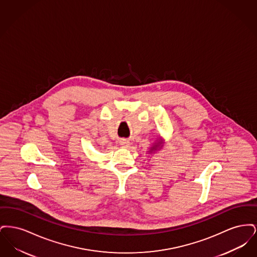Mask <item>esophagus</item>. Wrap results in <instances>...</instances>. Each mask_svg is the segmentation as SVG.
Instances as JSON below:
<instances>
[{
	"label": "esophagus",
	"instance_id": "1",
	"mask_svg": "<svg viewBox=\"0 0 257 257\" xmlns=\"http://www.w3.org/2000/svg\"><path fill=\"white\" fill-rule=\"evenodd\" d=\"M119 145L122 147H129V146H130V142H129L128 140L122 139V140L119 141Z\"/></svg>",
	"mask_w": 257,
	"mask_h": 257
}]
</instances>
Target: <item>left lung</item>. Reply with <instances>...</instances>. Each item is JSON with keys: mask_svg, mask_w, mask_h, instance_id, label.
I'll list each match as a JSON object with an SVG mask.
<instances>
[{"mask_svg": "<svg viewBox=\"0 0 257 257\" xmlns=\"http://www.w3.org/2000/svg\"><path fill=\"white\" fill-rule=\"evenodd\" d=\"M165 146V141L162 140L161 138L157 139L156 142L152 145V147H150V149L148 150V153H153L155 151L161 150V148Z\"/></svg>", "mask_w": 257, "mask_h": 257, "instance_id": "8db88e82", "label": "left lung"}]
</instances>
